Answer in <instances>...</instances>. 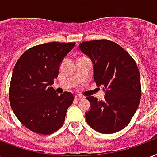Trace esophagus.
<instances>
[{"instance_id": "1", "label": "esophagus", "mask_w": 157, "mask_h": 157, "mask_svg": "<svg viewBox=\"0 0 157 157\" xmlns=\"http://www.w3.org/2000/svg\"><path fill=\"white\" fill-rule=\"evenodd\" d=\"M84 98H85V96H83V95H81V94H76V95H75V100H83Z\"/></svg>"}]
</instances>
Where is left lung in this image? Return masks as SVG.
<instances>
[{
	"label": "left lung",
	"mask_w": 157,
	"mask_h": 157,
	"mask_svg": "<svg viewBox=\"0 0 157 157\" xmlns=\"http://www.w3.org/2000/svg\"><path fill=\"white\" fill-rule=\"evenodd\" d=\"M79 48L94 64V80L103 86L105 100L88 96L91 108L86 113L90 128L110 134L128 125L139 105L142 89L139 70L126 50L107 39L83 42Z\"/></svg>",
	"instance_id": "1"
}]
</instances>
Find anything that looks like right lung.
Segmentation results:
<instances>
[{
	"label": "right lung",
	"mask_w": 157,
	"mask_h": 157,
	"mask_svg": "<svg viewBox=\"0 0 157 157\" xmlns=\"http://www.w3.org/2000/svg\"><path fill=\"white\" fill-rule=\"evenodd\" d=\"M76 43L52 42L26 50L15 63L9 89L12 110L24 126L48 135L63 126L73 94L58 95L50 86L59 72L61 62Z\"/></svg>",
	"instance_id": "right-lung-1"
}]
</instances>
